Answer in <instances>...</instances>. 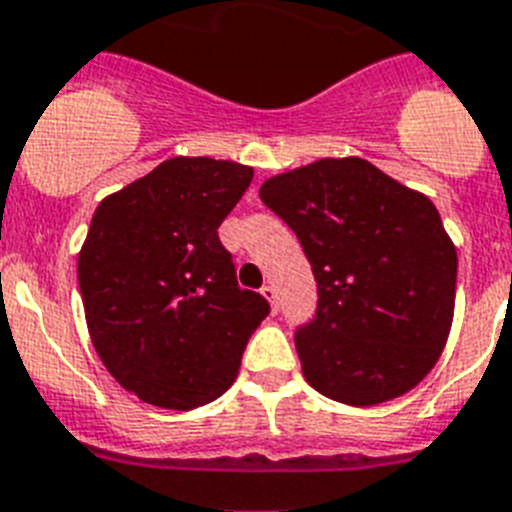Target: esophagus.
<instances>
[{
  "label": "esophagus",
  "instance_id": "esophagus-1",
  "mask_svg": "<svg viewBox=\"0 0 512 512\" xmlns=\"http://www.w3.org/2000/svg\"><path fill=\"white\" fill-rule=\"evenodd\" d=\"M260 294L265 296V302L270 304V309H273V312H276V307H278V291H276V286H263V289H260Z\"/></svg>",
  "mask_w": 512,
  "mask_h": 512
}]
</instances>
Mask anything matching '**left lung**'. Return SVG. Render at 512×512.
<instances>
[{
	"label": "left lung",
	"mask_w": 512,
	"mask_h": 512,
	"mask_svg": "<svg viewBox=\"0 0 512 512\" xmlns=\"http://www.w3.org/2000/svg\"><path fill=\"white\" fill-rule=\"evenodd\" d=\"M260 200L299 236L317 281L296 330L304 380L346 406L416 388L440 359L458 255L427 195L364 158H320L270 176Z\"/></svg>",
	"instance_id": "obj_1"
}]
</instances>
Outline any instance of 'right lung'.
I'll use <instances>...</instances> for the list:
<instances>
[{
	"mask_svg": "<svg viewBox=\"0 0 512 512\" xmlns=\"http://www.w3.org/2000/svg\"><path fill=\"white\" fill-rule=\"evenodd\" d=\"M252 174L176 156L93 213L77 255L85 322L103 367L143 403L192 411L216 401L270 312L263 296L239 289L218 239Z\"/></svg>",
	"mask_w": 512,
	"mask_h": 512,
	"instance_id": "right-lung-1",
	"label": "right lung"
}]
</instances>
